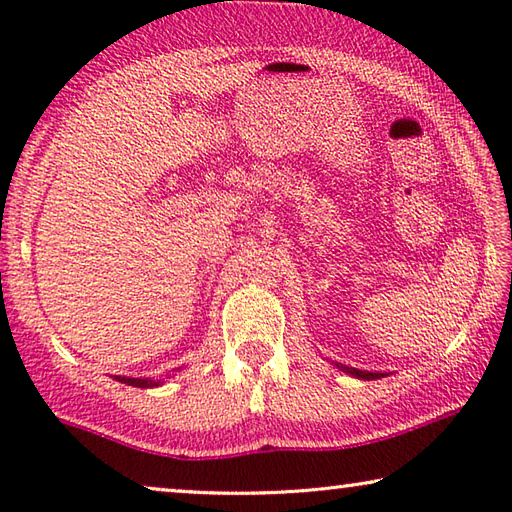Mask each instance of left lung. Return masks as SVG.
Returning a JSON list of instances; mask_svg holds the SVG:
<instances>
[{
  "label": "left lung",
  "mask_w": 512,
  "mask_h": 512,
  "mask_svg": "<svg viewBox=\"0 0 512 512\" xmlns=\"http://www.w3.org/2000/svg\"><path fill=\"white\" fill-rule=\"evenodd\" d=\"M336 364V367L340 369V371H344V373H349V375H353V378H358V380H380V378H384V375L387 373H380V371H360V369H351V367H347V364H338V362H333Z\"/></svg>",
  "instance_id": "left-lung-1"
}]
</instances>
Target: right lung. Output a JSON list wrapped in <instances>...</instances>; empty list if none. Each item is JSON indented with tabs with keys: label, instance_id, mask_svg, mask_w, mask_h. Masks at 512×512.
Returning a JSON list of instances; mask_svg holds the SVG:
<instances>
[{
	"label": "right lung",
	"instance_id": "1",
	"mask_svg": "<svg viewBox=\"0 0 512 512\" xmlns=\"http://www.w3.org/2000/svg\"><path fill=\"white\" fill-rule=\"evenodd\" d=\"M181 369V367H179ZM168 378V375H165ZM114 380L128 384V387H139V389H152L163 384V380H152V378H125V375H114Z\"/></svg>",
	"mask_w": 512,
	"mask_h": 512
}]
</instances>
